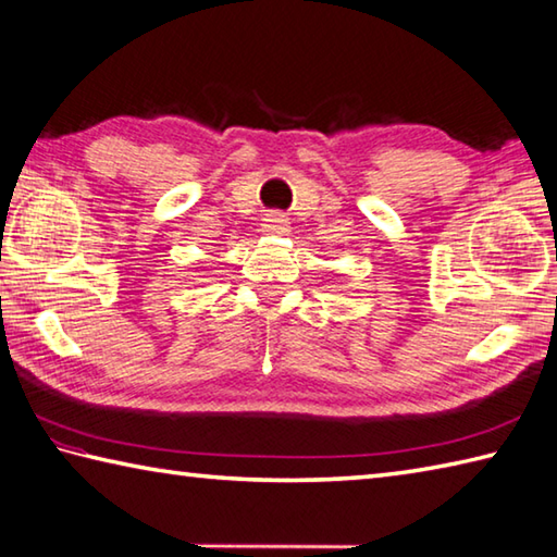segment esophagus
Instances as JSON below:
<instances>
[{"mask_svg":"<svg viewBox=\"0 0 557 557\" xmlns=\"http://www.w3.org/2000/svg\"><path fill=\"white\" fill-rule=\"evenodd\" d=\"M287 228H289V220L285 214H280V212L265 214V220H263L265 234H287Z\"/></svg>","mask_w":557,"mask_h":557,"instance_id":"esophagus-1","label":"esophagus"}]
</instances>
